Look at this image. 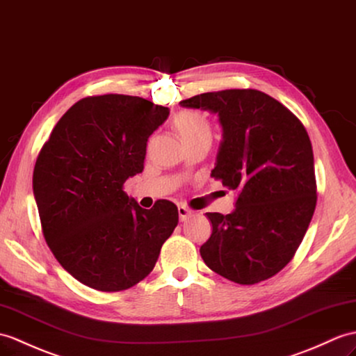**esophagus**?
Segmentation results:
<instances>
[{
  "instance_id": "esophagus-1",
  "label": "esophagus",
  "mask_w": 356,
  "mask_h": 356,
  "mask_svg": "<svg viewBox=\"0 0 356 356\" xmlns=\"http://www.w3.org/2000/svg\"><path fill=\"white\" fill-rule=\"evenodd\" d=\"M191 216H193L191 209L185 208V206H179V218H180V221H186Z\"/></svg>"
}]
</instances>
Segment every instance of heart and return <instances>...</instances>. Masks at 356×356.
Wrapping results in <instances>:
<instances>
[{"label": "heart", "instance_id": "obj_1", "mask_svg": "<svg viewBox=\"0 0 356 356\" xmlns=\"http://www.w3.org/2000/svg\"><path fill=\"white\" fill-rule=\"evenodd\" d=\"M175 127L185 144L212 139V129L208 118L197 111H184L177 113L175 118Z\"/></svg>", "mask_w": 356, "mask_h": 356}]
</instances>
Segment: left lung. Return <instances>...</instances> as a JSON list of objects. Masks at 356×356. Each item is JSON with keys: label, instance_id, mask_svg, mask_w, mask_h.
Here are the masks:
<instances>
[{"label": "left lung", "instance_id": "obj_1", "mask_svg": "<svg viewBox=\"0 0 356 356\" xmlns=\"http://www.w3.org/2000/svg\"><path fill=\"white\" fill-rule=\"evenodd\" d=\"M218 115L222 140L211 176L238 191L232 213L208 212L211 238L200 254L212 271L253 285L282 270L307 234L317 203L307 129L275 98L226 89L180 102Z\"/></svg>", "mask_w": 356, "mask_h": 356}]
</instances>
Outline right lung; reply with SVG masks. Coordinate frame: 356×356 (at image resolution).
I'll list each match as a JSON object with an SVG mask.
<instances>
[{
    "label": "right lung",
    "mask_w": 356,
    "mask_h": 356,
    "mask_svg": "<svg viewBox=\"0 0 356 356\" xmlns=\"http://www.w3.org/2000/svg\"><path fill=\"white\" fill-rule=\"evenodd\" d=\"M168 107L140 97L81 98L56 124L33 171L40 226L60 266L79 282L115 293L150 275L179 222L175 203L152 209L122 191L144 170L147 140Z\"/></svg>",
    "instance_id": "1"
}]
</instances>
